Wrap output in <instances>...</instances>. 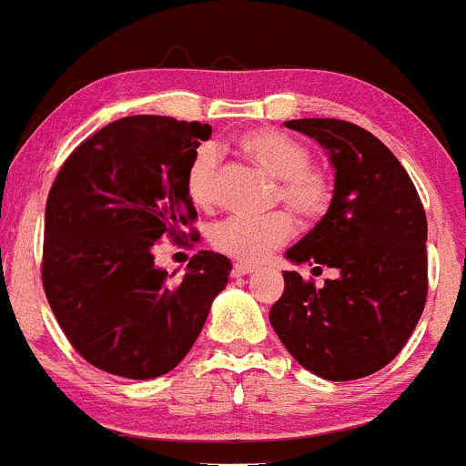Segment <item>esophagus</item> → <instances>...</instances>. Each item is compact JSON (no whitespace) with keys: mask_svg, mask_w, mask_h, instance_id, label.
<instances>
[{"mask_svg":"<svg viewBox=\"0 0 466 466\" xmlns=\"http://www.w3.org/2000/svg\"><path fill=\"white\" fill-rule=\"evenodd\" d=\"M257 272V268L254 266H248V263H234L232 266V277H248V274Z\"/></svg>","mask_w":466,"mask_h":466,"instance_id":"1","label":"esophagus"}]
</instances>
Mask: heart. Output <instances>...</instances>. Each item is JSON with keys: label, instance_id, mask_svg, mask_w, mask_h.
Here are the masks:
<instances>
[{"label": "heart", "instance_id": "obj_1", "mask_svg": "<svg viewBox=\"0 0 466 466\" xmlns=\"http://www.w3.org/2000/svg\"><path fill=\"white\" fill-rule=\"evenodd\" d=\"M238 149L254 167L281 183L279 200L288 205L299 218L315 220L330 203V180L312 165L310 149L292 136L272 129H257L238 138ZM189 198L200 208H214L220 194L218 149L205 143L194 149L185 171ZM295 223L286 212L263 218L232 217L212 229V246L238 261H261L274 248L290 241Z\"/></svg>", "mask_w": 466, "mask_h": 466}]
</instances>
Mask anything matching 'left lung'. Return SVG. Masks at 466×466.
Wrapping results in <instances>:
<instances>
[{"mask_svg": "<svg viewBox=\"0 0 466 466\" xmlns=\"http://www.w3.org/2000/svg\"><path fill=\"white\" fill-rule=\"evenodd\" d=\"M326 149L335 189L319 223L288 261L335 268L323 288L283 272L270 323L288 352L330 381L384 369L404 349L427 303V214L413 180L370 131L332 117L288 120Z\"/></svg>", "mask_w": 466, "mask_h": 466, "instance_id": "left-lung-1", "label": "left lung"}]
</instances>
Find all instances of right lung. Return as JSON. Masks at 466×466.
Segmentation results:
<instances>
[{"instance_id": "obj_1", "label": "right lung", "mask_w": 466, "mask_h": 466, "mask_svg": "<svg viewBox=\"0 0 466 466\" xmlns=\"http://www.w3.org/2000/svg\"><path fill=\"white\" fill-rule=\"evenodd\" d=\"M209 136L200 122L120 117L68 156L48 192L44 292L73 349L105 373H169L228 286L232 263L209 249L178 281L154 263L156 241L196 218L185 171Z\"/></svg>"}]
</instances>
